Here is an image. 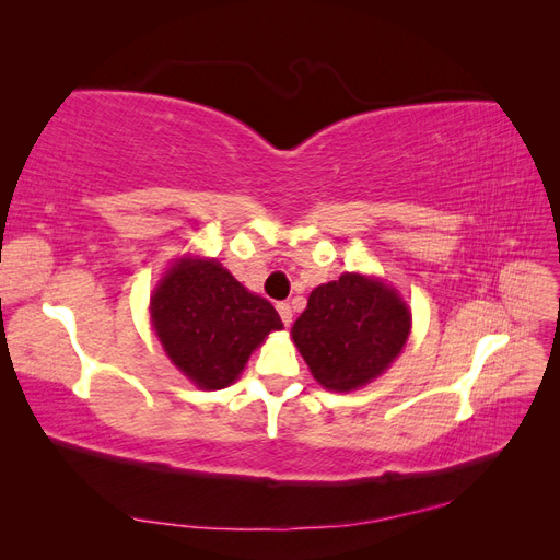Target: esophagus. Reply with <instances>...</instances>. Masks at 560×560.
<instances>
[{
    "mask_svg": "<svg viewBox=\"0 0 560 560\" xmlns=\"http://www.w3.org/2000/svg\"><path fill=\"white\" fill-rule=\"evenodd\" d=\"M278 313H280V317H282V325L290 327V325H292V308H290V303H278Z\"/></svg>",
    "mask_w": 560,
    "mask_h": 560,
    "instance_id": "34e87169",
    "label": "esophagus"
}]
</instances>
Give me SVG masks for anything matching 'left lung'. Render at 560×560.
Instances as JSON below:
<instances>
[{
  "mask_svg": "<svg viewBox=\"0 0 560 560\" xmlns=\"http://www.w3.org/2000/svg\"><path fill=\"white\" fill-rule=\"evenodd\" d=\"M411 331V311L378 278L343 273L319 284L294 322L292 338L315 381L350 393L395 362Z\"/></svg>",
  "mask_w": 560,
  "mask_h": 560,
  "instance_id": "obj_1",
  "label": "left lung"
}]
</instances>
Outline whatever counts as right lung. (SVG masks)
Masks as SVG:
<instances>
[{
    "instance_id": "obj_1",
    "label": "right lung",
    "mask_w": 560,
    "mask_h": 560,
    "mask_svg": "<svg viewBox=\"0 0 560 560\" xmlns=\"http://www.w3.org/2000/svg\"><path fill=\"white\" fill-rule=\"evenodd\" d=\"M149 311L165 354L200 389L229 387L264 338L282 329L278 311L217 259H177Z\"/></svg>"
}]
</instances>
